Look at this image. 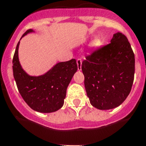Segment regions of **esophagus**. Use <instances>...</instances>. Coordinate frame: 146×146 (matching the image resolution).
Instances as JSON below:
<instances>
[{
	"mask_svg": "<svg viewBox=\"0 0 146 146\" xmlns=\"http://www.w3.org/2000/svg\"><path fill=\"white\" fill-rule=\"evenodd\" d=\"M77 66H78V70H82V60L81 59H78L76 61Z\"/></svg>",
	"mask_w": 146,
	"mask_h": 146,
	"instance_id": "1",
	"label": "esophagus"
}]
</instances>
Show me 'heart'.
Segmentation results:
<instances>
[{"mask_svg":"<svg viewBox=\"0 0 146 146\" xmlns=\"http://www.w3.org/2000/svg\"><path fill=\"white\" fill-rule=\"evenodd\" d=\"M91 45H92L93 48H99L101 45V41L99 39H96V40H95L94 41L92 42Z\"/></svg>","mask_w":146,"mask_h":146,"instance_id":"heart-1","label":"heart"}]
</instances>
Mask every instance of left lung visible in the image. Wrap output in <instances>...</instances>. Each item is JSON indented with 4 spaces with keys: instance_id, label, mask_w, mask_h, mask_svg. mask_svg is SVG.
<instances>
[{
    "instance_id": "left-lung-1",
    "label": "left lung",
    "mask_w": 146,
    "mask_h": 146,
    "mask_svg": "<svg viewBox=\"0 0 146 146\" xmlns=\"http://www.w3.org/2000/svg\"><path fill=\"white\" fill-rule=\"evenodd\" d=\"M110 42L87 56L82 64L90 104L101 110L120 106L134 82L135 59L127 37L117 32Z\"/></svg>"
}]
</instances>
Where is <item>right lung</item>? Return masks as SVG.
Returning a JSON list of instances; mask_svg holds the SVG:
<instances>
[{
    "instance_id": "add662e5",
    "label": "right lung",
    "mask_w": 146,
    "mask_h": 146,
    "mask_svg": "<svg viewBox=\"0 0 146 146\" xmlns=\"http://www.w3.org/2000/svg\"><path fill=\"white\" fill-rule=\"evenodd\" d=\"M34 32L29 29L20 38ZM20 41L17 43L12 68L19 92L26 103L35 111L50 113L62 107L68 86L78 70L76 59L56 64L45 74L32 76L28 74L20 64L18 57Z\"/></svg>"
}]
</instances>
